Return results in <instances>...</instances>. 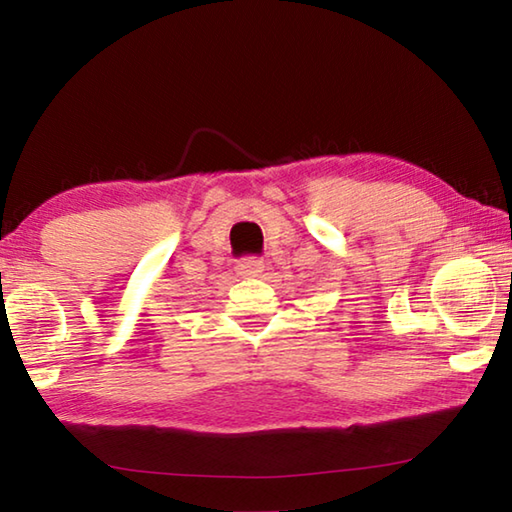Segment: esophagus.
<instances>
[{
    "mask_svg": "<svg viewBox=\"0 0 512 512\" xmlns=\"http://www.w3.org/2000/svg\"><path fill=\"white\" fill-rule=\"evenodd\" d=\"M264 273V262L259 257H248L237 264V275L241 277H259Z\"/></svg>",
    "mask_w": 512,
    "mask_h": 512,
    "instance_id": "esophagus-1",
    "label": "esophagus"
}]
</instances>
